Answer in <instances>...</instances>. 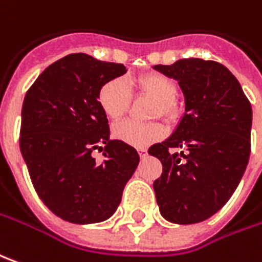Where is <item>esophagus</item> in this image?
<instances>
[{"mask_svg":"<svg viewBox=\"0 0 262 262\" xmlns=\"http://www.w3.org/2000/svg\"><path fill=\"white\" fill-rule=\"evenodd\" d=\"M139 155H140V158H145L146 154H147V150H146L145 147H140V149H138Z\"/></svg>","mask_w":262,"mask_h":262,"instance_id":"34e87169","label":"esophagus"}]
</instances>
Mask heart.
<instances>
[{
  "instance_id": "b5f03b06",
  "label": "heart",
  "mask_w": 262,
  "mask_h": 262,
  "mask_svg": "<svg viewBox=\"0 0 262 262\" xmlns=\"http://www.w3.org/2000/svg\"><path fill=\"white\" fill-rule=\"evenodd\" d=\"M135 87L139 93L146 94L156 100L154 116H162L173 120L178 116V103L175 100L178 86L172 77L162 73H147L136 79L126 81L116 77L106 81L97 93V100L101 110L110 120H119L130 107L132 92ZM113 136L126 145L135 147H146L165 136V127L158 122L139 123L133 120H124L113 127Z\"/></svg>"
}]
</instances>
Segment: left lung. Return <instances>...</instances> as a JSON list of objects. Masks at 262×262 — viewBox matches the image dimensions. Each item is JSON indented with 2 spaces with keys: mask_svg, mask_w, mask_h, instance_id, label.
<instances>
[{
  "mask_svg": "<svg viewBox=\"0 0 262 262\" xmlns=\"http://www.w3.org/2000/svg\"><path fill=\"white\" fill-rule=\"evenodd\" d=\"M155 69L178 80L185 96V115L173 135L147 150L163 166L154 182L156 201L169 222L196 224L218 212L243 178L252 108L235 76L221 63L183 58Z\"/></svg>",
  "mask_w": 262,
  "mask_h": 262,
  "instance_id": "8db88e82",
  "label": "left lung"
}]
</instances>
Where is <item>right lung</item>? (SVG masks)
Wrapping results in <instances>:
<instances>
[{
  "mask_svg": "<svg viewBox=\"0 0 262 262\" xmlns=\"http://www.w3.org/2000/svg\"><path fill=\"white\" fill-rule=\"evenodd\" d=\"M126 73L123 64L83 53L49 66L28 89L21 112L19 149L37 195L61 220L94 224L110 218L139 163L135 147L110 140L97 93ZM105 146V161L91 152Z\"/></svg>",
  "mask_w": 262,
  "mask_h": 262,
  "instance_id": "1",
  "label": "right lung"
}]
</instances>
